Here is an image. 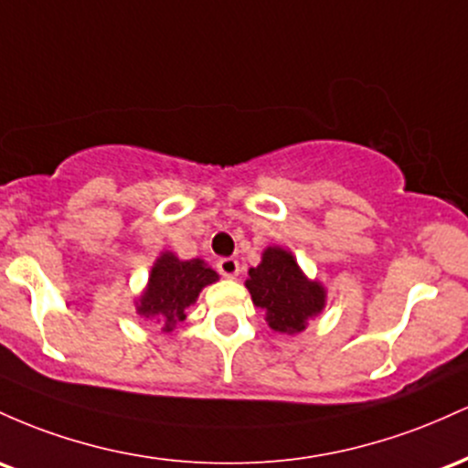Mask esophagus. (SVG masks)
<instances>
[{
  "mask_svg": "<svg viewBox=\"0 0 468 468\" xmlns=\"http://www.w3.org/2000/svg\"><path fill=\"white\" fill-rule=\"evenodd\" d=\"M217 267H218V274L225 276V278H236V276H239V271H240L239 261H236V259H220L217 262Z\"/></svg>",
  "mask_w": 468,
  "mask_h": 468,
  "instance_id": "obj_1",
  "label": "esophagus"
}]
</instances>
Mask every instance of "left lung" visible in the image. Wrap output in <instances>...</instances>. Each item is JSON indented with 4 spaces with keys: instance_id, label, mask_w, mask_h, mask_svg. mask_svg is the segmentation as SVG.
I'll return each instance as SVG.
<instances>
[{
    "instance_id": "1",
    "label": "left lung",
    "mask_w": 468,
    "mask_h": 468,
    "mask_svg": "<svg viewBox=\"0 0 468 468\" xmlns=\"http://www.w3.org/2000/svg\"><path fill=\"white\" fill-rule=\"evenodd\" d=\"M245 287L254 307L265 312V320L278 334H301L309 320L323 314L327 290L316 278H309L296 256L281 245L262 250L261 262L250 267Z\"/></svg>"
}]
</instances>
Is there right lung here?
Masks as SVG:
<instances>
[{"mask_svg":"<svg viewBox=\"0 0 468 468\" xmlns=\"http://www.w3.org/2000/svg\"><path fill=\"white\" fill-rule=\"evenodd\" d=\"M217 281L218 274L203 259L183 261L175 251H161L150 270L148 285L134 301L136 314L159 323L164 332H175L203 287Z\"/></svg>","mask_w":468,"mask_h":468,"instance_id":"obj_1","label":"right lung"}]
</instances>
